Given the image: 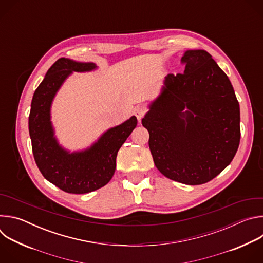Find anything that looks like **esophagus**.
Listing matches in <instances>:
<instances>
[{
    "mask_svg": "<svg viewBox=\"0 0 263 263\" xmlns=\"http://www.w3.org/2000/svg\"><path fill=\"white\" fill-rule=\"evenodd\" d=\"M145 112H146V110H145L143 107H137V108L135 109V111H134V115L136 116L137 120L140 122V121L142 120V118L144 117Z\"/></svg>",
    "mask_w": 263,
    "mask_h": 263,
    "instance_id": "34e87169",
    "label": "esophagus"
}]
</instances>
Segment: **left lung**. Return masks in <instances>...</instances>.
Segmentation results:
<instances>
[{
	"mask_svg": "<svg viewBox=\"0 0 263 263\" xmlns=\"http://www.w3.org/2000/svg\"><path fill=\"white\" fill-rule=\"evenodd\" d=\"M181 62L184 72L167 74L162 93L141 123L159 172L200 185L220 174L237 152L239 103L228 76L208 52L186 51Z\"/></svg>",
	"mask_w": 263,
	"mask_h": 263,
	"instance_id": "1",
	"label": "left lung"
}]
</instances>
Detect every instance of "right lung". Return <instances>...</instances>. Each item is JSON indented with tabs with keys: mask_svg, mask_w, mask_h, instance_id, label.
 <instances>
[{
	"mask_svg": "<svg viewBox=\"0 0 263 263\" xmlns=\"http://www.w3.org/2000/svg\"><path fill=\"white\" fill-rule=\"evenodd\" d=\"M93 63L58 59L36 88L29 116V133L35 162L43 176L68 194H87L106 185L117 166L119 149L137 125L132 117L111 128L84 152L69 154L59 146L50 122V108L56 91L71 71H87Z\"/></svg>",
	"mask_w": 263,
	"mask_h": 263,
	"instance_id": "obj_1",
	"label": "right lung"
}]
</instances>
